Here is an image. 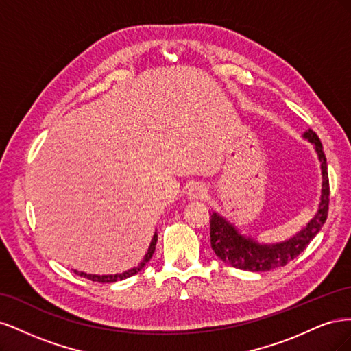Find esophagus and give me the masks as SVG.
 I'll list each match as a JSON object with an SVG mask.
<instances>
[{"mask_svg": "<svg viewBox=\"0 0 351 351\" xmlns=\"http://www.w3.org/2000/svg\"><path fill=\"white\" fill-rule=\"evenodd\" d=\"M186 196L189 200H192V202L202 200L206 196V189L199 183H193V184H190L189 189L186 190Z\"/></svg>", "mask_w": 351, "mask_h": 351, "instance_id": "34e87169", "label": "esophagus"}]
</instances>
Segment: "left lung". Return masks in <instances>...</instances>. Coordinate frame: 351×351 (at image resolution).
Segmentation results:
<instances>
[{
    "mask_svg": "<svg viewBox=\"0 0 351 351\" xmlns=\"http://www.w3.org/2000/svg\"><path fill=\"white\" fill-rule=\"evenodd\" d=\"M303 139L309 141L321 162L322 171V189L321 199L315 217L307 222L297 234L278 243H259L250 236L241 234L239 228L230 222L226 217L218 212H209L210 215V246L217 256L231 267L250 271V272H263L271 271L293 261L294 258L307 247L317 232L321 231L328 217L329 205V182H328V168L326 158L322 149V143L319 137L313 130H306L303 133Z\"/></svg>",
    "mask_w": 351,
    "mask_h": 351,
    "instance_id": "left-lung-1",
    "label": "left lung"
}]
</instances>
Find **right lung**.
<instances>
[{
  "mask_svg": "<svg viewBox=\"0 0 351 351\" xmlns=\"http://www.w3.org/2000/svg\"><path fill=\"white\" fill-rule=\"evenodd\" d=\"M156 241H158V232H156V230H155V234H154V237H152V240H151L149 247H147V252L145 253V256H143L142 262H141L139 265H137V267H134V268H132V269H127V271H124V272H121V274L97 275V274H86V272H79V271H74V274L80 275V277H83V278H88V280H92V281H97V282H117V281L125 280V278L132 277V275L137 274L139 271H142L145 265L151 261L152 254H154V252H155Z\"/></svg>",
  "mask_w": 351,
  "mask_h": 351,
  "instance_id": "right-lung-1",
  "label": "right lung"
}]
</instances>
